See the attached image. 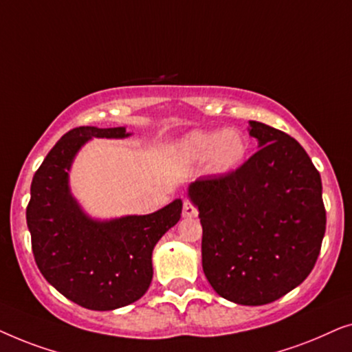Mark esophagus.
Masks as SVG:
<instances>
[{
    "label": "esophagus",
    "mask_w": 352,
    "mask_h": 352,
    "mask_svg": "<svg viewBox=\"0 0 352 352\" xmlns=\"http://www.w3.org/2000/svg\"><path fill=\"white\" fill-rule=\"evenodd\" d=\"M197 214H199V211H197L195 206L192 205V201L186 200L184 205H182V216H184V218H195Z\"/></svg>",
    "instance_id": "obj_1"
}]
</instances>
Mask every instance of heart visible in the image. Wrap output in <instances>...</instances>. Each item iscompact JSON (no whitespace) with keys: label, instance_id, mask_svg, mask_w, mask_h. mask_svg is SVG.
<instances>
[{"label":"heart","instance_id":"obj_1","mask_svg":"<svg viewBox=\"0 0 352 352\" xmlns=\"http://www.w3.org/2000/svg\"><path fill=\"white\" fill-rule=\"evenodd\" d=\"M179 151L190 162H204L208 158L210 171L214 175H224L242 163L248 146L243 134L234 129H199L182 138Z\"/></svg>","mask_w":352,"mask_h":352}]
</instances>
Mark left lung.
<instances>
[{"label":"left lung","instance_id":"left-lung-1","mask_svg":"<svg viewBox=\"0 0 352 352\" xmlns=\"http://www.w3.org/2000/svg\"><path fill=\"white\" fill-rule=\"evenodd\" d=\"M259 151L242 166L189 186L204 228L201 266L226 300L261 306L309 276L325 234L322 181L287 133L250 122Z\"/></svg>","mask_w":352,"mask_h":352}]
</instances>
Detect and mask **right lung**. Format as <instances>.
<instances>
[{
	"mask_svg": "<svg viewBox=\"0 0 352 352\" xmlns=\"http://www.w3.org/2000/svg\"><path fill=\"white\" fill-rule=\"evenodd\" d=\"M126 128L80 126L51 148L33 176L27 226L43 277L70 301L112 311L138 301L152 282V252L181 218L182 201L144 216L94 221L69 189L72 162L91 138H128Z\"/></svg>",
	"mask_w": 352,
	"mask_h": 352,
	"instance_id": "add662e5",
	"label": "right lung"
}]
</instances>
